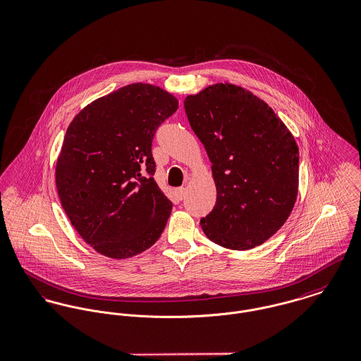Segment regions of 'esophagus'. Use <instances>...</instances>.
<instances>
[{
	"mask_svg": "<svg viewBox=\"0 0 361 361\" xmlns=\"http://www.w3.org/2000/svg\"><path fill=\"white\" fill-rule=\"evenodd\" d=\"M176 192H177V197H178L180 200H183L184 196H185V188H184V187H180V188L176 190Z\"/></svg>",
	"mask_w": 361,
	"mask_h": 361,
	"instance_id": "1",
	"label": "esophagus"
}]
</instances>
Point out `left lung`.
Masks as SVG:
<instances>
[{
  "label": "left lung",
  "mask_w": 361,
  "mask_h": 361,
  "mask_svg": "<svg viewBox=\"0 0 361 361\" xmlns=\"http://www.w3.org/2000/svg\"><path fill=\"white\" fill-rule=\"evenodd\" d=\"M217 188L204 235L225 249L250 250L275 235L298 195L300 152L274 110L249 90L216 83L184 100Z\"/></svg>",
  "instance_id": "obj_1"
}]
</instances>
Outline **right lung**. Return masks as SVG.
I'll list each match as a JSON object with an SVG mask.
<instances>
[{"label":"right lung","mask_w":361,"mask_h":361,"mask_svg":"<svg viewBox=\"0 0 361 361\" xmlns=\"http://www.w3.org/2000/svg\"><path fill=\"white\" fill-rule=\"evenodd\" d=\"M178 109L159 86L126 85L80 112L67 128L56 164L61 206L97 252L129 258L162 235L171 202L154 180L151 145Z\"/></svg>","instance_id":"add662e5"}]
</instances>
